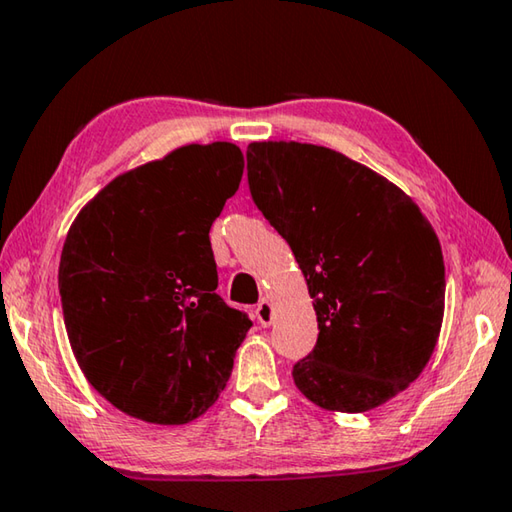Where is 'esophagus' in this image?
I'll use <instances>...</instances> for the list:
<instances>
[{
  "mask_svg": "<svg viewBox=\"0 0 512 512\" xmlns=\"http://www.w3.org/2000/svg\"><path fill=\"white\" fill-rule=\"evenodd\" d=\"M256 319L261 326H270L272 319H274V308H272V301L270 299H263L261 303L256 306Z\"/></svg>",
  "mask_w": 512,
  "mask_h": 512,
  "instance_id": "esophagus-1",
  "label": "esophagus"
}]
</instances>
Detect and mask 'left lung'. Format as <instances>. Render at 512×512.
I'll use <instances>...</instances> for the list:
<instances>
[{
    "instance_id": "left-lung-1",
    "label": "left lung",
    "mask_w": 512,
    "mask_h": 512,
    "mask_svg": "<svg viewBox=\"0 0 512 512\" xmlns=\"http://www.w3.org/2000/svg\"><path fill=\"white\" fill-rule=\"evenodd\" d=\"M251 200L288 240L315 299L319 337L297 389L362 414L398 396L434 353L445 308L432 224L389 179L324 146H247Z\"/></svg>"
}]
</instances>
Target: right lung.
Wrapping results in <instances>:
<instances>
[{"label": "right lung", "instance_id": "1", "mask_svg": "<svg viewBox=\"0 0 512 512\" xmlns=\"http://www.w3.org/2000/svg\"><path fill=\"white\" fill-rule=\"evenodd\" d=\"M242 152L184 146L107 184L67 233L58 285L89 384L128 416L184 425L218 400L251 321L224 303L211 224Z\"/></svg>", "mask_w": 512, "mask_h": 512}]
</instances>
